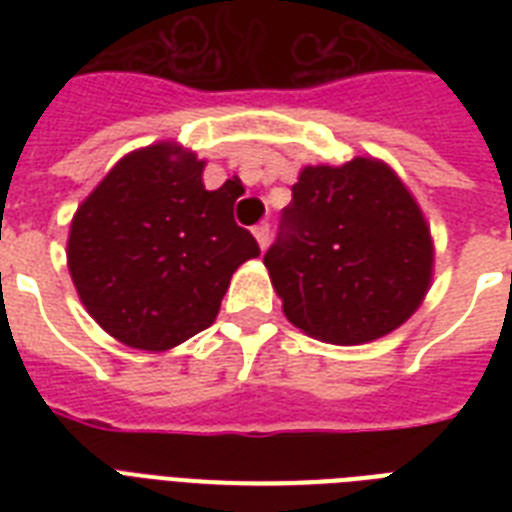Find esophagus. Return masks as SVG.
<instances>
[{
    "label": "esophagus",
    "mask_w": 512,
    "mask_h": 512,
    "mask_svg": "<svg viewBox=\"0 0 512 512\" xmlns=\"http://www.w3.org/2000/svg\"><path fill=\"white\" fill-rule=\"evenodd\" d=\"M255 239H257V244H260V249H265L268 247V241H271V225L268 223H260V225H255Z\"/></svg>",
    "instance_id": "esophagus-1"
}]
</instances>
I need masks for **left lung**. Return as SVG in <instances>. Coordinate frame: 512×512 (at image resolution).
<instances>
[{
  "mask_svg": "<svg viewBox=\"0 0 512 512\" xmlns=\"http://www.w3.org/2000/svg\"><path fill=\"white\" fill-rule=\"evenodd\" d=\"M263 263L295 327L332 345H361L417 311L433 244L404 183L358 156L300 172Z\"/></svg>",
  "mask_w": 512,
  "mask_h": 512,
  "instance_id": "left-lung-1",
  "label": "left lung"
}]
</instances>
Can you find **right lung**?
<instances>
[{
	"label": "right lung",
	"mask_w": 512,
	"mask_h": 512,
	"mask_svg": "<svg viewBox=\"0 0 512 512\" xmlns=\"http://www.w3.org/2000/svg\"><path fill=\"white\" fill-rule=\"evenodd\" d=\"M204 162L170 143L124 156L76 209L68 271L108 335L167 350L215 321L233 271L260 255L233 220L236 185L207 191Z\"/></svg>",
	"instance_id": "obj_1"
}]
</instances>
